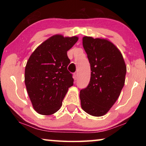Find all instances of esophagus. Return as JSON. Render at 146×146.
Segmentation results:
<instances>
[{
	"instance_id": "esophagus-1",
	"label": "esophagus",
	"mask_w": 146,
	"mask_h": 146,
	"mask_svg": "<svg viewBox=\"0 0 146 146\" xmlns=\"http://www.w3.org/2000/svg\"><path fill=\"white\" fill-rule=\"evenodd\" d=\"M74 79L75 80L78 79V72H75L74 74Z\"/></svg>"
}]
</instances>
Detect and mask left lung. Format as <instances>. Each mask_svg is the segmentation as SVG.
<instances>
[{"label":"left lung","instance_id":"left-lung-1","mask_svg":"<svg viewBox=\"0 0 146 146\" xmlns=\"http://www.w3.org/2000/svg\"><path fill=\"white\" fill-rule=\"evenodd\" d=\"M83 47L90 64V80L80 92L84 111L105 115L118 98L125 83L126 66L120 51L106 39L84 36Z\"/></svg>","mask_w":146,"mask_h":146}]
</instances>
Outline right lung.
I'll use <instances>...</instances> for the list:
<instances>
[{"label":"right lung","instance_id":"right-lung-1","mask_svg":"<svg viewBox=\"0 0 146 146\" xmlns=\"http://www.w3.org/2000/svg\"><path fill=\"white\" fill-rule=\"evenodd\" d=\"M78 40L77 36H52L30 56L25 68V85L34 109L40 114L56 112L73 85L72 74L67 70L70 62L67 51Z\"/></svg>","mask_w":146,"mask_h":146}]
</instances>
